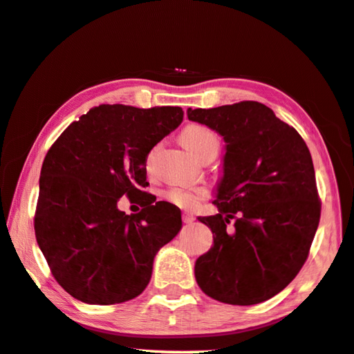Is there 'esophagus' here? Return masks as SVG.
Instances as JSON below:
<instances>
[{
  "label": "esophagus",
  "instance_id": "1",
  "mask_svg": "<svg viewBox=\"0 0 354 354\" xmlns=\"http://www.w3.org/2000/svg\"><path fill=\"white\" fill-rule=\"evenodd\" d=\"M183 221H184V223H192L195 221V216L192 214V212H184Z\"/></svg>",
  "mask_w": 354,
  "mask_h": 354
}]
</instances>
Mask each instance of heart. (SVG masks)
<instances>
[{
    "mask_svg": "<svg viewBox=\"0 0 354 354\" xmlns=\"http://www.w3.org/2000/svg\"><path fill=\"white\" fill-rule=\"evenodd\" d=\"M181 143L197 159L207 153H214V151L217 153L218 149V138L216 133L209 127L201 124H189L184 127L181 132ZM205 194L203 189L171 187L165 192V198L173 205L190 209L205 197Z\"/></svg>",
    "mask_w": 354,
    "mask_h": 354,
    "instance_id": "heart-1",
    "label": "heart"
}]
</instances>
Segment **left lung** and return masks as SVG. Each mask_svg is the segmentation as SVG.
I'll use <instances>...</instances> for the list:
<instances>
[{"mask_svg":"<svg viewBox=\"0 0 354 354\" xmlns=\"http://www.w3.org/2000/svg\"><path fill=\"white\" fill-rule=\"evenodd\" d=\"M225 142L216 216L198 217L214 244L195 261L203 293L233 306L271 299L304 265L319 222L315 170L298 132L255 100L187 109Z\"/></svg>","mask_w":354,"mask_h":354,"instance_id":"obj_1","label":"left lung"}]
</instances>
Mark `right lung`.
I'll return each instance as SVG.
<instances>
[{
    "mask_svg": "<svg viewBox=\"0 0 354 354\" xmlns=\"http://www.w3.org/2000/svg\"><path fill=\"white\" fill-rule=\"evenodd\" d=\"M181 106L99 105L61 133L44 159L35 230L53 277L86 304L137 298L154 257L181 230V209L143 192L147 157L181 124ZM122 194L144 209H117Z\"/></svg>",
    "mask_w": 354,
    "mask_h": 354,
    "instance_id": "add662e5",
    "label": "right lung"
}]
</instances>
